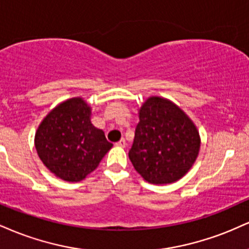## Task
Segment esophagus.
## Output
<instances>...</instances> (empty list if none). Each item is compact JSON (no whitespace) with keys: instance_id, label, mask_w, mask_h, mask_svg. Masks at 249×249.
Here are the masks:
<instances>
[{"instance_id":"34e87169","label":"esophagus","mask_w":249,"mask_h":249,"mask_svg":"<svg viewBox=\"0 0 249 249\" xmlns=\"http://www.w3.org/2000/svg\"><path fill=\"white\" fill-rule=\"evenodd\" d=\"M116 146H118V147H125L126 146V142H125V139H121L118 142H116Z\"/></svg>"}]
</instances>
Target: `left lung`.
Masks as SVG:
<instances>
[{"label": "left lung", "instance_id": "left-lung-1", "mask_svg": "<svg viewBox=\"0 0 249 249\" xmlns=\"http://www.w3.org/2000/svg\"><path fill=\"white\" fill-rule=\"evenodd\" d=\"M139 123L128 158L152 184H169L189 172L198 157L200 136L190 117L161 96H149L139 107Z\"/></svg>", "mask_w": 249, "mask_h": 249}]
</instances>
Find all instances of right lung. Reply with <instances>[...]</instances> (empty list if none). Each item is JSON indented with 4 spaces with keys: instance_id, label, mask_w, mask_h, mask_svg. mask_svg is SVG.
Wrapping results in <instances>:
<instances>
[{
    "instance_id": "1",
    "label": "right lung",
    "mask_w": 249,
    "mask_h": 249,
    "mask_svg": "<svg viewBox=\"0 0 249 249\" xmlns=\"http://www.w3.org/2000/svg\"><path fill=\"white\" fill-rule=\"evenodd\" d=\"M91 107L82 97L68 98L45 116L35 134L44 166L58 178L80 182L97 168L112 143L91 124Z\"/></svg>"
}]
</instances>
